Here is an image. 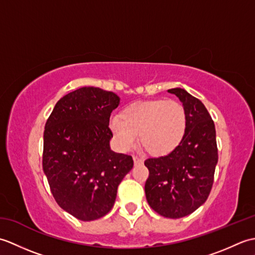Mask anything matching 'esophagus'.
<instances>
[{
	"label": "esophagus",
	"instance_id": "esophagus-1",
	"mask_svg": "<svg viewBox=\"0 0 255 255\" xmlns=\"http://www.w3.org/2000/svg\"><path fill=\"white\" fill-rule=\"evenodd\" d=\"M133 163L134 165H140L143 163V159L139 158V156H133Z\"/></svg>",
	"mask_w": 255,
	"mask_h": 255
}]
</instances>
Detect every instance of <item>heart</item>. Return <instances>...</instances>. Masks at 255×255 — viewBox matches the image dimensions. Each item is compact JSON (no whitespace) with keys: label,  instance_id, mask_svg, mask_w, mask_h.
Segmentation results:
<instances>
[{"label":"heart","instance_id":"obj_1","mask_svg":"<svg viewBox=\"0 0 255 255\" xmlns=\"http://www.w3.org/2000/svg\"><path fill=\"white\" fill-rule=\"evenodd\" d=\"M110 128L114 139L124 151L137 142V133L151 154L170 153L182 142L186 131V113L174 101H139L125 106L113 117Z\"/></svg>","mask_w":255,"mask_h":255}]
</instances>
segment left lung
Wrapping results in <instances>:
<instances>
[{
    "label": "left lung",
    "instance_id": "left-lung-1",
    "mask_svg": "<svg viewBox=\"0 0 255 255\" xmlns=\"http://www.w3.org/2000/svg\"><path fill=\"white\" fill-rule=\"evenodd\" d=\"M167 92L183 104L186 131L172 152L144 161L149 170L144 192L151 208L163 217L176 219L194 213L208 198L218 150L215 124L203 103L181 88Z\"/></svg>",
    "mask_w": 255,
    "mask_h": 255
}]
</instances>
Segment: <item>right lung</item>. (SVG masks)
<instances>
[{"label": "right lung", "instance_id": "obj_1", "mask_svg": "<svg viewBox=\"0 0 255 255\" xmlns=\"http://www.w3.org/2000/svg\"><path fill=\"white\" fill-rule=\"evenodd\" d=\"M119 103L113 92L84 86L59 100L46 123L42 169L58 205L79 220L105 216L133 166L130 155L110 145V117Z\"/></svg>", "mask_w": 255, "mask_h": 255}]
</instances>
